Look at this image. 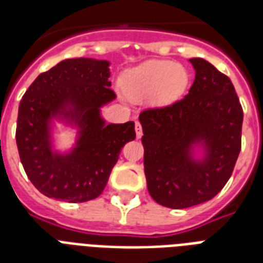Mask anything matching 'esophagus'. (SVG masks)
<instances>
[{"label":"esophagus","instance_id":"esophagus-1","mask_svg":"<svg viewBox=\"0 0 263 263\" xmlns=\"http://www.w3.org/2000/svg\"><path fill=\"white\" fill-rule=\"evenodd\" d=\"M135 129H136V136H138V138H142V135H143V129H142V124H140L139 121H136Z\"/></svg>","mask_w":263,"mask_h":263}]
</instances>
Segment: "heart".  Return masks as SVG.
I'll list each match as a JSON object with an SVG mask.
<instances>
[{
	"label": "heart",
	"mask_w": 263,
	"mask_h": 263,
	"mask_svg": "<svg viewBox=\"0 0 263 263\" xmlns=\"http://www.w3.org/2000/svg\"><path fill=\"white\" fill-rule=\"evenodd\" d=\"M188 83L187 71L181 65L154 60L128 71L123 78V90L128 98L168 103L179 98Z\"/></svg>",
	"instance_id": "obj_1"
}]
</instances>
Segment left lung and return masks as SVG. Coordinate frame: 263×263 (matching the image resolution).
Segmentation results:
<instances>
[{"mask_svg": "<svg viewBox=\"0 0 263 263\" xmlns=\"http://www.w3.org/2000/svg\"><path fill=\"white\" fill-rule=\"evenodd\" d=\"M195 80L184 98L139 116L144 175L157 203L185 209L213 199L233 172L241 148L243 109L228 76L203 59H191ZM202 141L203 161L192 160Z\"/></svg>", "mask_w": 263, "mask_h": 263, "instance_id": "1", "label": "left lung"}]
</instances>
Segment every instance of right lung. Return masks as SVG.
I'll list each match as a JSON object with an SVG mask.
<instances>
[{
	"label": "right lung",
	"mask_w": 263,
	"mask_h": 263,
	"mask_svg": "<svg viewBox=\"0 0 263 263\" xmlns=\"http://www.w3.org/2000/svg\"><path fill=\"white\" fill-rule=\"evenodd\" d=\"M105 60H64L32 82L18 105L16 143L23 168L43 195L80 203L106 187L127 142L136 138L135 123L105 124L99 107L116 98ZM63 115L81 128L71 155L51 150L48 120Z\"/></svg>",
	"instance_id": "obj_1"
}]
</instances>
